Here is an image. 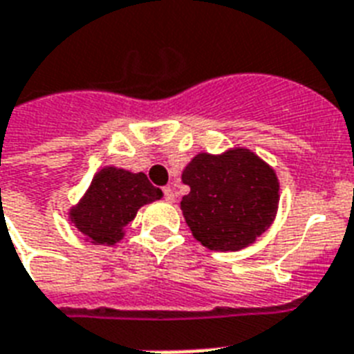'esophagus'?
<instances>
[{"instance_id":"esophagus-1","label":"esophagus","mask_w":354,"mask_h":354,"mask_svg":"<svg viewBox=\"0 0 354 354\" xmlns=\"http://www.w3.org/2000/svg\"><path fill=\"white\" fill-rule=\"evenodd\" d=\"M164 199L168 201V203H174L175 201V194H174V190H171V188H164Z\"/></svg>"}]
</instances>
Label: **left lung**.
I'll use <instances>...</instances> for the list:
<instances>
[{
  "instance_id": "8db88e82",
  "label": "left lung",
  "mask_w": 354,
  "mask_h": 354,
  "mask_svg": "<svg viewBox=\"0 0 354 354\" xmlns=\"http://www.w3.org/2000/svg\"><path fill=\"white\" fill-rule=\"evenodd\" d=\"M183 183L190 186L180 201L186 225L210 250L234 252L252 245L278 212L276 171L247 148L195 155Z\"/></svg>"
}]
</instances>
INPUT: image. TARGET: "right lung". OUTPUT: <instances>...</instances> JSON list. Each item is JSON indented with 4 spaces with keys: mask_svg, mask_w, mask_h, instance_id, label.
<instances>
[{
    "mask_svg": "<svg viewBox=\"0 0 354 354\" xmlns=\"http://www.w3.org/2000/svg\"><path fill=\"white\" fill-rule=\"evenodd\" d=\"M162 192L148 177L117 166L102 168L78 205L71 206V223L93 245H115L124 237V228L137 216L140 206L160 199Z\"/></svg>",
    "mask_w": 354,
    "mask_h": 354,
    "instance_id": "obj_1",
    "label": "right lung"
}]
</instances>
